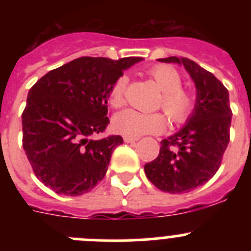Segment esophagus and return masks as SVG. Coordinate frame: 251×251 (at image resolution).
Returning a JSON list of instances; mask_svg holds the SVG:
<instances>
[{
	"instance_id": "34e87169",
	"label": "esophagus",
	"mask_w": 251,
	"mask_h": 251,
	"mask_svg": "<svg viewBox=\"0 0 251 251\" xmlns=\"http://www.w3.org/2000/svg\"><path fill=\"white\" fill-rule=\"evenodd\" d=\"M123 139L126 143H134V142L138 141V138H136V137H129V136H124Z\"/></svg>"
}]
</instances>
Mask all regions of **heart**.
<instances>
[{"label": "heart", "mask_w": 251, "mask_h": 251, "mask_svg": "<svg viewBox=\"0 0 251 251\" xmlns=\"http://www.w3.org/2000/svg\"><path fill=\"white\" fill-rule=\"evenodd\" d=\"M147 74L156 81L162 94L157 101V108L165 110L174 124H182L190 119L196 108V94L192 89L182 86V77L176 69L165 64L153 65ZM127 76H119L110 86L108 93L109 104L118 109L126 103ZM115 130L129 137H138L147 133L165 130L167 119L161 112L142 113L134 109H126L113 119Z\"/></svg>", "instance_id": "obj_1"}]
</instances>
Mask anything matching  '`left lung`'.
I'll list each match as a JSON object with an SVG mask.
<instances>
[{"instance_id": "8db88e82", "label": "left lung", "mask_w": 251, "mask_h": 251, "mask_svg": "<svg viewBox=\"0 0 251 251\" xmlns=\"http://www.w3.org/2000/svg\"><path fill=\"white\" fill-rule=\"evenodd\" d=\"M182 64L197 89L196 108L178 133L161 141L156 159L145 165V172L157 188L185 194L212 178L220 168L230 141L231 108L229 92L210 72L187 57L158 59Z\"/></svg>"}]
</instances>
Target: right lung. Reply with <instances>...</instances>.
<instances>
[{
  "label": "right lung",
  "instance_id": "obj_1",
  "mask_svg": "<svg viewBox=\"0 0 251 251\" xmlns=\"http://www.w3.org/2000/svg\"><path fill=\"white\" fill-rule=\"evenodd\" d=\"M142 57L83 56L44 75L28 90L22 146L35 176L56 194L79 196L104 178L121 136L100 139L109 124L108 93Z\"/></svg>",
  "mask_w": 251,
  "mask_h": 251
}]
</instances>
